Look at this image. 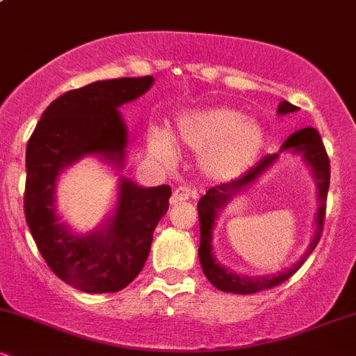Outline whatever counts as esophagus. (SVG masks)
I'll list each match as a JSON object with an SVG mask.
<instances>
[{
	"instance_id": "obj_1",
	"label": "esophagus",
	"mask_w": 356,
	"mask_h": 356,
	"mask_svg": "<svg viewBox=\"0 0 356 356\" xmlns=\"http://www.w3.org/2000/svg\"><path fill=\"white\" fill-rule=\"evenodd\" d=\"M191 195H194V192H192L191 189H187V187H177V189L172 192V197H170V204H179V202L187 201V199H189Z\"/></svg>"
}]
</instances>
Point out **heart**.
Here are the masks:
<instances>
[{"mask_svg": "<svg viewBox=\"0 0 356 356\" xmlns=\"http://www.w3.org/2000/svg\"><path fill=\"white\" fill-rule=\"evenodd\" d=\"M172 138L199 152V169L211 181L229 182L256 164L266 147L263 124L231 107H207L179 113ZM172 138L164 130H152L147 138L149 154L161 164L174 159Z\"/></svg>", "mask_w": 356, "mask_h": 356, "instance_id": "obj_1", "label": "heart"}]
</instances>
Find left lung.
<instances>
[{
  "label": "left lung",
  "instance_id": "obj_1",
  "mask_svg": "<svg viewBox=\"0 0 356 356\" xmlns=\"http://www.w3.org/2000/svg\"><path fill=\"white\" fill-rule=\"evenodd\" d=\"M298 107L291 105L289 102L283 100L277 105V115H288V113L298 112ZM283 152H289L293 154H300L307 166L312 172L315 183L317 184V200L318 209L315 213V231L312 239L310 240L309 248L300 260L296 261L291 267L283 272H278L275 275H243L242 273L232 272L230 268L224 267L218 263L217 257L211 246V239L213 238L215 220L218 218L220 212L227 207L232 198L242 193L249 186L262 177L270 167L279 160V155ZM330 187V161L326 155L325 147H323L321 137L316 129L313 127H306V129L298 130L291 134L281 145L280 152L266 155L257 162V165L249 169L244 177L232 181L222 186L211 187L206 194L199 199L197 212H199V224H201V244H199V261H201L202 273L206 275L211 284H214L219 291L224 293H234V295H252V293L269 289L273 286L281 284L283 281L291 277L301 264L305 263L306 257L313 252L316 248L318 241L321 238L323 231V220H325V209H326V194H328Z\"/></svg>",
  "mask_w": 356,
  "mask_h": 356
}]
</instances>
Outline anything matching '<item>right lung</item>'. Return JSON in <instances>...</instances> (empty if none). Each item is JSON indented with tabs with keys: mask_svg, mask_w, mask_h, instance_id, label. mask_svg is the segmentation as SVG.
<instances>
[{
	"mask_svg": "<svg viewBox=\"0 0 356 356\" xmlns=\"http://www.w3.org/2000/svg\"><path fill=\"white\" fill-rule=\"evenodd\" d=\"M154 76L93 81L70 90L44 110L26 145L24 216L50 269L83 293H117L144 268L154 229L169 209L170 187H142L120 172L129 129L118 108L152 87ZM85 156L116 170L118 199L95 230L79 233L60 220L59 175Z\"/></svg>",
	"mask_w": 356,
	"mask_h": 356,
	"instance_id": "obj_1",
	"label": "right lung"
}]
</instances>
